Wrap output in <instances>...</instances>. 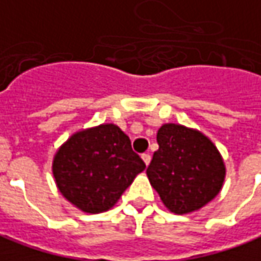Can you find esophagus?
<instances>
[{
  "instance_id": "esophagus-1",
  "label": "esophagus",
  "mask_w": 261,
  "mask_h": 261,
  "mask_svg": "<svg viewBox=\"0 0 261 261\" xmlns=\"http://www.w3.org/2000/svg\"><path fill=\"white\" fill-rule=\"evenodd\" d=\"M141 159H143V161H144L145 164L148 166V164H150V161H151V155H150V154L144 153L143 155H141Z\"/></svg>"
}]
</instances>
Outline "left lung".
Masks as SVG:
<instances>
[{"instance_id":"left-lung-1","label":"left lung","mask_w":261,"mask_h":261,"mask_svg":"<svg viewBox=\"0 0 261 261\" xmlns=\"http://www.w3.org/2000/svg\"><path fill=\"white\" fill-rule=\"evenodd\" d=\"M157 143L147 175L170 212H196L219 194L226 167L204 134L180 124H164Z\"/></svg>"}]
</instances>
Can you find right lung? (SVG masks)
Instances as JSON below:
<instances>
[{"label": "right lung", "instance_id": "1", "mask_svg": "<svg viewBox=\"0 0 261 261\" xmlns=\"http://www.w3.org/2000/svg\"><path fill=\"white\" fill-rule=\"evenodd\" d=\"M144 168L128 136L114 124H101L75 133L60 147L53 174L64 197L95 214L116 204Z\"/></svg>", "mask_w": 261, "mask_h": 261}]
</instances>
